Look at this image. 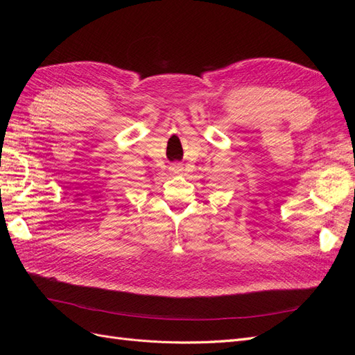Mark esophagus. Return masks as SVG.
<instances>
[{
    "instance_id": "obj_1",
    "label": "esophagus",
    "mask_w": 355,
    "mask_h": 355,
    "mask_svg": "<svg viewBox=\"0 0 355 355\" xmlns=\"http://www.w3.org/2000/svg\"><path fill=\"white\" fill-rule=\"evenodd\" d=\"M170 171H173V173H180V171H182V166H180L179 163L171 164V166H170Z\"/></svg>"
}]
</instances>
